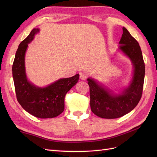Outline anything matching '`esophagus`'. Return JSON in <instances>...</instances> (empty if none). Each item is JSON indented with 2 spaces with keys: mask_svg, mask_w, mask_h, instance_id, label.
I'll return each mask as SVG.
<instances>
[{
  "mask_svg": "<svg viewBox=\"0 0 157 157\" xmlns=\"http://www.w3.org/2000/svg\"><path fill=\"white\" fill-rule=\"evenodd\" d=\"M79 78H80V79H82V80H85V79L87 78V75H86V74H85L84 73H79Z\"/></svg>",
  "mask_w": 157,
  "mask_h": 157,
  "instance_id": "obj_1",
  "label": "esophagus"
}]
</instances>
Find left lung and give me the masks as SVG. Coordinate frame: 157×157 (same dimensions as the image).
Returning a JSON list of instances; mask_svg holds the SVG:
<instances>
[{
  "label": "left lung",
  "instance_id": "1",
  "mask_svg": "<svg viewBox=\"0 0 157 157\" xmlns=\"http://www.w3.org/2000/svg\"><path fill=\"white\" fill-rule=\"evenodd\" d=\"M119 48L128 56L134 66L131 84L119 95L112 94L109 90L88 78L91 111L99 117L115 119L126 115L134 109L140 101L144 86L145 65L138 41L128 29L123 28V34Z\"/></svg>",
  "mask_w": 157,
  "mask_h": 157
}]
</instances>
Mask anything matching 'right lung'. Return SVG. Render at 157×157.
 <instances>
[{
	"label": "right lung",
	"instance_id": "add662e5",
	"mask_svg": "<svg viewBox=\"0 0 157 157\" xmlns=\"http://www.w3.org/2000/svg\"><path fill=\"white\" fill-rule=\"evenodd\" d=\"M38 31V29H33L19 45L12 67L13 82L17 99L23 109L38 118H53L64 111L65 95L78 82L79 74L60 79L46 88L36 87L28 81L25 71V53L28 44Z\"/></svg>",
	"mask_w": 157,
	"mask_h": 157
}]
</instances>
